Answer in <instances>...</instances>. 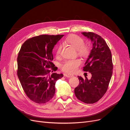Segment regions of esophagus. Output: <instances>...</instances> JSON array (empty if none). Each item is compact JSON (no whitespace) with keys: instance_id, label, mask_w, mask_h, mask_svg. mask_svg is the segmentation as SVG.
I'll return each mask as SVG.
<instances>
[{"instance_id":"1","label":"esophagus","mask_w":130,"mask_h":130,"mask_svg":"<svg viewBox=\"0 0 130 130\" xmlns=\"http://www.w3.org/2000/svg\"><path fill=\"white\" fill-rule=\"evenodd\" d=\"M64 76L66 77H71L72 76H73V75H70V74H64Z\"/></svg>"}]
</instances>
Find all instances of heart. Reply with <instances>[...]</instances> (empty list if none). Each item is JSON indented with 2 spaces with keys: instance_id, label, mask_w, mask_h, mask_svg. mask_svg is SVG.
I'll list each match as a JSON object with an SVG mask.
<instances>
[{
  "instance_id": "b5f03b06",
  "label": "heart",
  "mask_w": 130,
  "mask_h": 130,
  "mask_svg": "<svg viewBox=\"0 0 130 130\" xmlns=\"http://www.w3.org/2000/svg\"><path fill=\"white\" fill-rule=\"evenodd\" d=\"M84 40L76 35H70L66 38L63 43L69 45L76 49L77 54L82 58H87L90 53L89 46L84 44ZM61 47L57 48L56 55L58 56L61 54ZM81 61L79 58L70 59L65 61L61 65V69L63 72L72 74L76 71L77 68L81 64Z\"/></svg>"
}]
</instances>
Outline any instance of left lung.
Returning <instances> with one entry per match:
<instances>
[{
    "label": "left lung",
    "mask_w": 130,
    "mask_h": 130,
    "mask_svg": "<svg viewBox=\"0 0 130 130\" xmlns=\"http://www.w3.org/2000/svg\"><path fill=\"white\" fill-rule=\"evenodd\" d=\"M89 38L93 48L85 62L83 70L91 73L90 80L78 76L79 84L75 88L77 99L86 104H94L106 93L113 73L112 54L106 41L100 35L92 32H82Z\"/></svg>",
    "instance_id": "8db88e82"
}]
</instances>
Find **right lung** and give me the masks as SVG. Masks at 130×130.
<instances>
[{
  "instance_id": "add662e5",
  "label": "right lung",
  "mask_w": 130,
  "mask_h": 130,
  "mask_svg": "<svg viewBox=\"0 0 130 130\" xmlns=\"http://www.w3.org/2000/svg\"><path fill=\"white\" fill-rule=\"evenodd\" d=\"M63 35H41L27 39L17 57V74L22 88L29 99L42 104L48 102L55 92L57 80L63 75L54 72L52 51Z\"/></svg>"
}]
</instances>
